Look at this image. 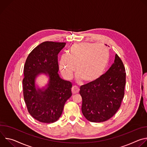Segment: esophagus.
I'll list each match as a JSON object with an SVG mask.
<instances>
[{"mask_svg":"<svg viewBox=\"0 0 147 147\" xmlns=\"http://www.w3.org/2000/svg\"><path fill=\"white\" fill-rule=\"evenodd\" d=\"M80 89L78 87H77V86H73L71 88V92L73 94H76L79 92Z\"/></svg>","mask_w":147,"mask_h":147,"instance_id":"esophagus-1","label":"esophagus"}]
</instances>
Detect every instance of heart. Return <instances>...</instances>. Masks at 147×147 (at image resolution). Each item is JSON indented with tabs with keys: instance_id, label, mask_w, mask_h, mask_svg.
I'll use <instances>...</instances> for the list:
<instances>
[{
	"instance_id": "heart-1",
	"label": "heart",
	"mask_w": 147,
	"mask_h": 147,
	"mask_svg": "<svg viewBox=\"0 0 147 147\" xmlns=\"http://www.w3.org/2000/svg\"><path fill=\"white\" fill-rule=\"evenodd\" d=\"M109 59V52L105 47L90 43H77L71 47L68 55L61 57L59 68L63 77L70 80L76 67L78 78L90 83L102 76Z\"/></svg>"
}]
</instances>
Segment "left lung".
Returning a JSON list of instances; mask_svg holds the SVG:
<instances>
[{
  "instance_id": "obj_1",
  "label": "left lung",
  "mask_w": 147,
  "mask_h": 147,
  "mask_svg": "<svg viewBox=\"0 0 147 147\" xmlns=\"http://www.w3.org/2000/svg\"><path fill=\"white\" fill-rule=\"evenodd\" d=\"M125 74L123 63L116 54L113 64L105 73L80 87L81 111L88 120L103 122L117 112L124 95Z\"/></svg>"
}]
</instances>
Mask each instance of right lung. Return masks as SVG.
I'll return each mask as SVG.
<instances>
[{
  "label": "right lung",
  "instance_id": "add662e5",
  "mask_svg": "<svg viewBox=\"0 0 147 147\" xmlns=\"http://www.w3.org/2000/svg\"><path fill=\"white\" fill-rule=\"evenodd\" d=\"M65 42L46 41L29 54L24 67L23 96L30 114L42 123H51L60 117L67 100L71 96L72 84L60 78L58 54ZM41 73L48 74L50 82L44 91L36 90L34 79Z\"/></svg>",
  "mask_w": 147,
  "mask_h": 147
}]
</instances>
